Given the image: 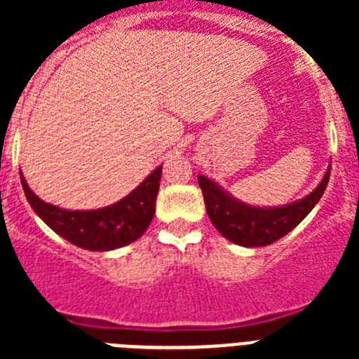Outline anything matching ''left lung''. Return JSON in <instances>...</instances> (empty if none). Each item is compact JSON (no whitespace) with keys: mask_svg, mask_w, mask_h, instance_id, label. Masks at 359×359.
I'll return each mask as SVG.
<instances>
[{"mask_svg":"<svg viewBox=\"0 0 359 359\" xmlns=\"http://www.w3.org/2000/svg\"><path fill=\"white\" fill-rule=\"evenodd\" d=\"M329 176L331 169H327L320 185L309 196L290 203L286 207L275 208L252 207L241 203L205 176H198V182L203 190L208 217L219 233L239 246L253 248L268 246L290 233L320 201L329 183Z\"/></svg>","mask_w":359,"mask_h":359,"instance_id":"obj_1","label":"left lung"}]
</instances>
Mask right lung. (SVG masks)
<instances>
[{
	"label": "right lung",
	"mask_w": 359,
	"mask_h": 359,
	"mask_svg": "<svg viewBox=\"0 0 359 359\" xmlns=\"http://www.w3.org/2000/svg\"><path fill=\"white\" fill-rule=\"evenodd\" d=\"M160 180L161 167H158L131 194L116 201L115 205L97 210H65L37 198L21 174V185L34 212L55 233L79 248L91 252L122 248L144 236L156 212Z\"/></svg>",
	"instance_id": "obj_1"
}]
</instances>
